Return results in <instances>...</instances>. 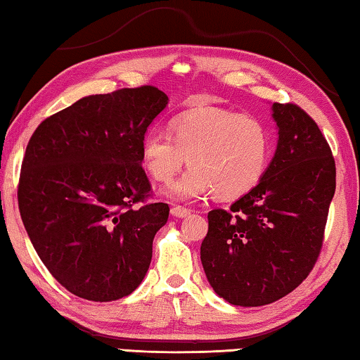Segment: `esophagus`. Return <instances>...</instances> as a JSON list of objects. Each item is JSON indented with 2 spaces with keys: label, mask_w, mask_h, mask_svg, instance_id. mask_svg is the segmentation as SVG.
I'll use <instances>...</instances> for the list:
<instances>
[{
  "label": "esophagus",
  "mask_w": 360,
  "mask_h": 360,
  "mask_svg": "<svg viewBox=\"0 0 360 360\" xmlns=\"http://www.w3.org/2000/svg\"><path fill=\"white\" fill-rule=\"evenodd\" d=\"M171 214H173L174 218H187L191 214V210H187V208H182V207H173L171 208Z\"/></svg>",
  "instance_id": "esophagus-1"
}]
</instances>
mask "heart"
<instances>
[{"instance_id":"obj_1","label":"heart","mask_w":360,"mask_h":360,"mask_svg":"<svg viewBox=\"0 0 360 360\" xmlns=\"http://www.w3.org/2000/svg\"><path fill=\"white\" fill-rule=\"evenodd\" d=\"M270 158V136L254 116L202 108L169 122V136L150 131L141 142V163L157 182H168L186 160L191 168L166 187L171 200H197L213 192L219 200L249 194L264 176Z\"/></svg>"}]
</instances>
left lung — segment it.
I'll return each instance as SVG.
<instances>
[{
	"mask_svg": "<svg viewBox=\"0 0 360 360\" xmlns=\"http://www.w3.org/2000/svg\"><path fill=\"white\" fill-rule=\"evenodd\" d=\"M275 155L255 189L231 210L208 213L200 260L213 291L226 302L259 307L294 291L323 243L336 168L320 129L299 106L273 103Z\"/></svg>",
	"mask_w": 360,
	"mask_h": 360,
	"instance_id": "1",
	"label": "left lung"
}]
</instances>
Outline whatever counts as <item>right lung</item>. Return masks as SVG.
Returning a JSON list of instances; mask_svg holds the SVG:
<instances>
[{
    "instance_id": "obj_1",
    "label": "right lung",
    "mask_w": 360,
    "mask_h": 360,
    "mask_svg": "<svg viewBox=\"0 0 360 360\" xmlns=\"http://www.w3.org/2000/svg\"><path fill=\"white\" fill-rule=\"evenodd\" d=\"M168 96L152 85L89 95L37 127L19 179V210L43 265L76 296L110 302L136 291L166 203L148 197L141 142Z\"/></svg>"
}]
</instances>
